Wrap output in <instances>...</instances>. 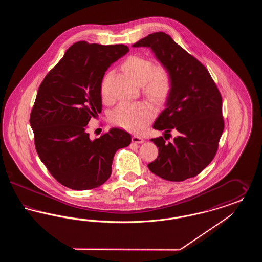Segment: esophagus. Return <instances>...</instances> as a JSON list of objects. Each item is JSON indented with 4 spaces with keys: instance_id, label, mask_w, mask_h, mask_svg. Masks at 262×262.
<instances>
[{
    "instance_id": "1",
    "label": "esophagus",
    "mask_w": 262,
    "mask_h": 262,
    "mask_svg": "<svg viewBox=\"0 0 262 262\" xmlns=\"http://www.w3.org/2000/svg\"><path fill=\"white\" fill-rule=\"evenodd\" d=\"M132 141L135 143H143L144 139L142 137H137V136H133L132 137Z\"/></svg>"
}]
</instances>
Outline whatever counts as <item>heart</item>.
Returning a JSON list of instances; mask_svg holds the SVG:
<instances>
[{
  "instance_id": "obj_1",
  "label": "heart",
  "mask_w": 262,
  "mask_h": 262,
  "mask_svg": "<svg viewBox=\"0 0 262 262\" xmlns=\"http://www.w3.org/2000/svg\"><path fill=\"white\" fill-rule=\"evenodd\" d=\"M122 69L137 84L142 85L143 93L155 103L166 102L174 89V77L171 71L163 64L154 66L153 62L144 57L132 55L122 63ZM106 75L101 83V93L107 95ZM153 106L145 101L137 103L123 102L117 106L111 115L115 125L132 132H140L154 116Z\"/></svg>"
}]
</instances>
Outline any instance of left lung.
<instances>
[{"label":"left lung","instance_id":"8db88e82","mask_svg":"<svg viewBox=\"0 0 262 262\" xmlns=\"http://www.w3.org/2000/svg\"><path fill=\"white\" fill-rule=\"evenodd\" d=\"M134 47H149L174 77V89L153 127L164 137L151 140L159 148L148 164L153 174L166 181L182 182L200 174L211 162L224 130L222 96L207 69L164 32L140 39ZM177 130L171 143L166 134Z\"/></svg>","mask_w":262,"mask_h":262}]
</instances>
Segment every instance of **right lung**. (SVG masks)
<instances>
[{"label": "right lung", "mask_w": 262, "mask_h": 262, "mask_svg": "<svg viewBox=\"0 0 262 262\" xmlns=\"http://www.w3.org/2000/svg\"><path fill=\"white\" fill-rule=\"evenodd\" d=\"M128 47L78 41L38 88L30 113L38 156L62 186L86 190L103 185L111 176L117 150L129 145L132 137L111 128L91 140L86 129L102 111L101 83L105 72Z\"/></svg>", "instance_id": "obj_1"}]
</instances>
